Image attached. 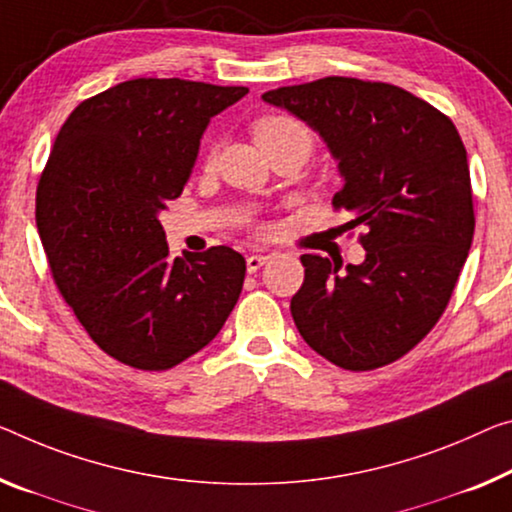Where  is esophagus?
<instances>
[{
    "mask_svg": "<svg viewBox=\"0 0 512 512\" xmlns=\"http://www.w3.org/2000/svg\"><path fill=\"white\" fill-rule=\"evenodd\" d=\"M267 261H270V256H263V254H251V256H247V272H249V274L258 272Z\"/></svg>",
    "mask_w": 512,
    "mask_h": 512,
    "instance_id": "esophagus-1",
    "label": "esophagus"
}]
</instances>
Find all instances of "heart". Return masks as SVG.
I'll return each instance as SVG.
<instances>
[{
    "label": "heart",
    "instance_id": "b5f03b06",
    "mask_svg": "<svg viewBox=\"0 0 512 512\" xmlns=\"http://www.w3.org/2000/svg\"><path fill=\"white\" fill-rule=\"evenodd\" d=\"M254 137L258 144H261L263 151L279 144L295 146L297 151L302 153V157H306L311 151L309 130H306L300 121L290 119V116H281V114L261 116V119L254 123Z\"/></svg>",
    "mask_w": 512,
    "mask_h": 512
}]
</instances>
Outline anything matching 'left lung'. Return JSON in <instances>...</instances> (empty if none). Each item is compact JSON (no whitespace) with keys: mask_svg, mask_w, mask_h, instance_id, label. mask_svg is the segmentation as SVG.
Wrapping results in <instances>:
<instances>
[{"mask_svg":"<svg viewBox=\"0 0 512 512\" xmlns=\"http://www.w3.org/2000/svg\"><path fill=\"white\" fill-rule=\"evenodd\" d=\"M263 100L318 132L343 178L334 208L366 226L364 263L345 272L302 256L295 325L345 371L387 366L435 327L467 261L476 219L465 144L439 109L384 82L322 77Z\"/></svg>","mask_w":512,"mask_h":512,"instance_id":"1","label":"left lung"}]
</instances>
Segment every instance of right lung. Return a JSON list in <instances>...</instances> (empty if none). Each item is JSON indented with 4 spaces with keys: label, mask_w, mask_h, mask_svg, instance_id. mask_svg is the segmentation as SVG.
<instances>
[{
    "label": "right lung",
    "mask_w": 512,
    "mask_h": 512,
    "mask_svg": "<svg viewBox=\"0 0 512 512\" xmlns=\"http://www.w3.org/2000/svg\"><path fill=\"white\" fill-rule=\"evenodd\" d=\"M247 86L139 77L80 102L38 180L36 226L52 277L100 350L167 371L219 334L245 258H171L160 212L192 174L212 116Z\"/></svg>",
    "instance_id": "right-lung-1"
}]
</instances>
